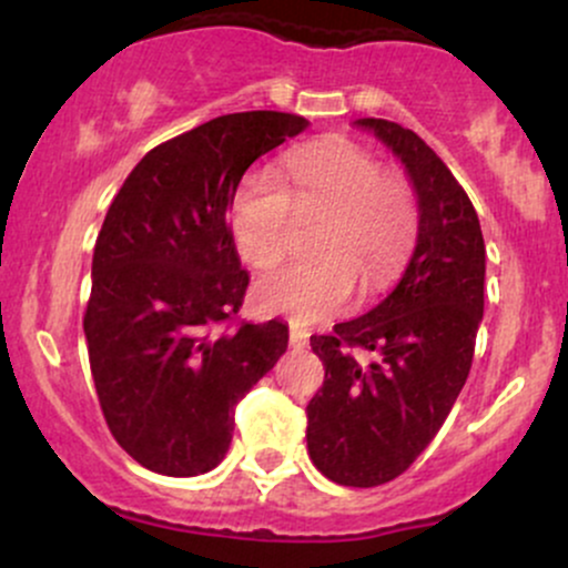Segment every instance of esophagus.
<instances>
[{
    "label": "esophagus",
    "mask_w": 568,
    "mask_h": 568,
    "mask_svg": "<svg viewBox=\"0 0 568 568\" xmlns=\"http://www.w3.org/2000/svg\"><path fill=\"white\" fill-rule=\"evenodd\" d=\"M288 336H291V347H296V349H304L306 342H310V331L302 328L298 323L288 325Z\"/></svg>",
    "instance_id": "esophagus-1"
}]
</instances>
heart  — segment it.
I'll return each instance as SVG.
<instances>
[{"label":"heart","mask_w":568,"mask_h":568,"mask_svg":"<svg viewBox=\"0 0 568 568\" xmlns=\"http://www.w3.org/2000/svg\"><path fill=\"white\" fill-rule=\"evenodd\" d=\"M291 192L272 171H253L232 197V240L251 266L275 264L291 243L296 211H328L317 234L323 256L264 272L253 302L264 312L315 323L347 310L361 293H379L400 275L419 232V202L403 173L334 139L296 149L285 160Z\"/></svg>","instance_id":"b5f03b06"}]
</instances>
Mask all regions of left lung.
Segmentation results:
<instances>
[{"label":"left lung","mask_w":568,"mask_h":568,"mask_svg":"<svg viewBox=\"0 0 568 568\" xmlns=\"http://www.w3.org/2000/svg\"><path fill=\"white\" fill-rule=\"evenodd\" d=\"M406 162L419 237L397 288L357 321L312 336L323 387L306 406V448L334 484L371 488L414 465L465 387L484 317L486 245L454 173L414 130L357 120ZM374 351V364L354 352Z\"/></svg>","instance_id":"obj_1"}]
</instances>
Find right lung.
<instances>
[{"instance_id": "1", "label": "right lung", "mask_w": 568, "mask_h": 568, "mask_svg": "<svg viewBox=\"0 0 568 568\" xmlns=\"http://www.w3.org/2000/svg\"><path fill=\"white\" fill-rule=\"evenodd\" d=\"M304 128L285 112L216 116L146 152L109 205L82 325L103 419L146 470H213L237 403L288 347L285 323L237 321L251 277L226 207Z\"/></svg>"}]
</instances>
